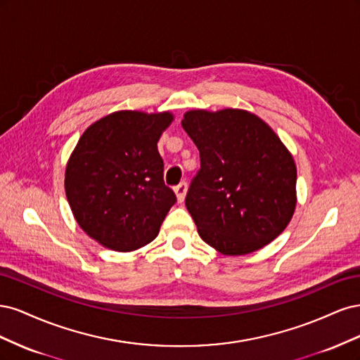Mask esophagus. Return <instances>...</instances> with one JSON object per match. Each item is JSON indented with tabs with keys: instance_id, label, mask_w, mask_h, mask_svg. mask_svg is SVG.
Returning <instances> with one entry per match:
<instances>
[{
	"instance_id": "esophagus-1",
	"label": "esophagus",
	"mask_w": 360,
	"mask_h": 360,
	"mask_svg": "<svg viewBox=\"0 0 360 360\" xmlns=\"http://www.w3.org/2000/svg\"><path fill=\"white\" fill-rule=\"evenodd\" d=\"M174 192H176V195H177V201L183 202L184 197H186V192H188V184L181 181L179 186H176V189H174Z\"/></svg>"
}]
</instances>
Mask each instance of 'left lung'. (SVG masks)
I'll return each mask as SVG.
<instances>
[{
    "label": "left lung",
    "mask_w": 360,
    "mask_h": 360,
    "mask_svg": "<svg viewBox=\"0 0 360 360\" xmlns=\"http://www.w3.org/2000/svg\"><path fill=\"white\" fill-rule=\"evenodd\" d=\"M200 150L186 207L202 240L224 255H246L285 230L296 209V163L267 123L226 108L184 114Z\"/></svg>",
    "instance_id": "1"
}]
</instances>
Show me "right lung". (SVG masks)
<instances>
[{"label": "right lung", "instance_id": "obj_1", "mask_svg": "<svg viewBox=\"0 0 360 360\" xmlns=\"http://www.w3.org/2000/svg\"><path fill=\"white\" fill-rule=\"evenodd\" d=\"M171 112L117 111L97 120L76 144L64 188L82 230L102 246L130 252L153 242L176 193L163 183L158 141Z\"/></svg>", "mask_w": 360, "mask_h": 360}]
</instances>
